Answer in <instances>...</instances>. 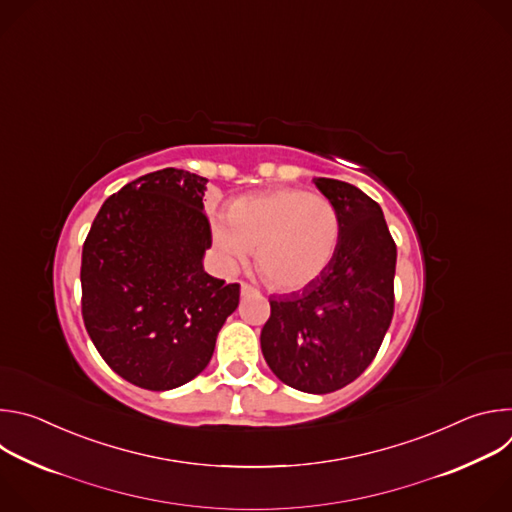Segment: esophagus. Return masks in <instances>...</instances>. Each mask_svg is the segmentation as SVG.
I'll return each instance as SVG.
<instances>
[{
	"label": "esophagus",
	"instance_id": "34e87169",
	"mask_svg": "<svg viewBox=\"0 0 512 512\" xmlns=\"http://www.w3.org/2000/svg\"><path fill=\"white\" fill-rule=\"evenodd\" d=\"M255 287L251 285V283H247V281H241V296H249V294H255Z\"/></svg>",
	"mask_w": 512,
	"mask_h": 512
}]
</instances>
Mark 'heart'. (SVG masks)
I'll list each match as a JSON object with an SVG mask.
<instances>
[{
    "instance_id": "heart-1",
    "label": "heart",
    "mask_w": 512,
    "mask_h": 512,
    "mask_svg": "<svg viewBox=\"0 0 512 512\" xmlns=\"http://www.w3.org/2000/svg\"><path fill=\"white\" fill-rule=\"evenodd\" d=\"M229 218L212 225L214 247L229 267L257 251V271L273 287L296 291L314 283L340 243L336 206L306 190L279 188L235 200Z\"/></svg>"
}]
</instances>
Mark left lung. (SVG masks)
<instances>
[{
    "instance_id": "1",
    "label": "left lung",
    "mask_w": 512,
    "mask_h": 512,
    "mask_svg": "<svg viewBox=\"0 0 512 512\" xmlns=\"http://www.w3.org/2000/svg\"><path fill=\"white\" fill-rule=\"evenodd\" d=\"M314 182L338 210L340 243L314 283L269 300L261 350L281 383L324 395L360 377L381 348L395 310L397 245L371 196L332 178Z\"/></svg>"
}]
</instances>
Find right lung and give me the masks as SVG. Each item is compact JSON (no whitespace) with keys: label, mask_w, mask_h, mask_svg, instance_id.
<instances>
[{"label":"right lung","mask_w":512,"mask_h":512,"mask_svg":"<svg viewBox=\"0 0 512 512\" xmlns=\"http://www.w3.org/2000/svg\"><path fill=\"white\" fill-rule=\"evenodd\" d=\"M206 182L164 168L125 184L83 245L85 328L109 367L141 389L168 391L200 375L239 306L241 285L202 267L212 245Z\"/></svg>","instance_id":"add662e5"}]
</instances>
